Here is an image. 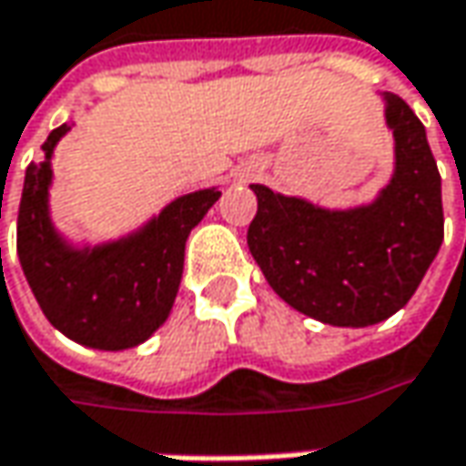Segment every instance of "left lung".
<instances>
[{"label":"left lung","instance_id":"left-lung-1","mask_svg":"<svg viewBox=\"0 0 466 466\" xmlns=\"http://www.w3.org/2000/svg\"><path fill=\"white\" fill-rule=\"evenodd\" d=\"M385 120L396 170L367 207L330 212L251 186V257L286 304L325 325L364 328L399 312L443 241L441 173L425 126L396 94H385Z\"/></svg>","mask_w":466,"mask_h":466}]
</instances>
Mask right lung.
<instances>
[{"label": "right lung", "mask_w": 466, "mask_h": 466, "mask_svg": "<svg viewBox=\"0 0 466 466\" xmlns=\"http://www.w3.org/2000/svg\"><path fill=\"white\" fill-rule=\"evenodd\" d=\"M67 130V123L52 130L41 144V162L25 170L17 257L41 312L59 333L91 349H133L167 319L183 275L186 238L220 191L204 188L175 198L128 238L73 248L49 220V159Z\"/></svg>", "instance_id": "right-lung-1"}]
</instances>
